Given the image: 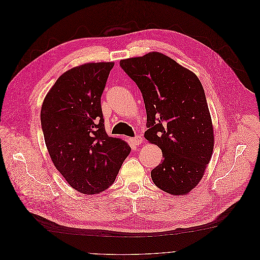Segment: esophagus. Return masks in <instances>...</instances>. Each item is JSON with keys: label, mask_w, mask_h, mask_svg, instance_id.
<instances>
[{"label": "esophagus", "mask_w": 260, "mask_h": 260, "mask_svg": "<svg viewBox=\"0 0 260 260\" xmlns=\"http://www.w3.org/2000/svg\"><path fill=\"white\" fill-rule=\"evenodd\" d=\"M131 143L134 145V146H139L143 143V137L141 135H137L135 137H133V139H131Z\"/></svg>", "instance_id": "1"}]
</instances>
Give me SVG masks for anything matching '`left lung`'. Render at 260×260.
Instances as JSON below:
<instances>
[{
	"label": "left lung",
	"mask_w": 260,
	"mask_h": 260,
	"mask_svg": "<svg viewBox=\"0 0 260 260\" xmlns=\"http://www.w3.org/2000/svg\"><path fill=\"white\" fill-rule=\"evenodd\" d=\"M119 66L143 94L146 140L162 152L164 160L151 171L152 180L167 193L186 195L204 176L214 146L201 81L159 52L121 59Z\"/></svg>",
	"instance_id": "8db88e82"
}]
</instances>
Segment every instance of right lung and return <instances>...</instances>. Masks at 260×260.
Here are the masks:
<instances>
[{"label":"right lung","mask_w":260,"mask_h":260,"mask_svg":"<svg viewBox=\"0 0 260 260\" xmlns=\"http://www.w3.org/2000/svg\"><path fill=\"white\" fill-rule=\"evenodd\" d=\"M114 63H88L56 80L46 95L41 124L49 155L68 184L84 194L108 189L131 148L107 135L101 98Z\"/></svg>","instance_id":"add662e5"}]
</instances>
